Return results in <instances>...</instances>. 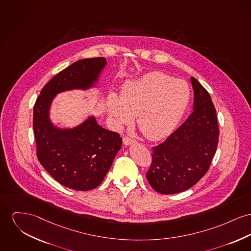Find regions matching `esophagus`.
Wrapping results in <instances>:
<instances>
[{"mask_svg":"<svg viewBox=\"0 0 251 251\" xmlns=\"http://www.w3.org/2000/svg\"><path fill=\"white\" fill-rule=\"evenodd\" d=\"M123 142H124V144H125L126 146H129V145L134 144L136 141L133 140V139H131V138H129V137H127V136H124Z\"/></svg>","mask_w":251,"mask_h":251,"instance_id":"34e87169","label":"esophagus"}]
</instances>
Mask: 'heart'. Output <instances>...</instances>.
I'll use <instances>...</instances> for the list:
<instances>
[{
    "instance_id": "heart-1",
    "label": "heart",
    "mask_w": 251,
    "mask_h": 251,
    "mask_svg": "<svg viewBox=\"0 0 251 251\" xmlns=\"http://www.w3.org/2000/svg\"><path fill=\"white\" fill-rule=\"evenodd\" d=\"M189 100L186 82L155 71L125 84L120 99L110 96L107 108L118 126L130 124L137 116L141 132L151 140H160L178 126Z\"/></svg>"
}]
</instances>
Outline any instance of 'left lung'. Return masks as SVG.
<instances>
[{
    "label": "left lung",
    "instance_id": "1",
    "mask_svg": "<svg viewBox=\"0 0 251 251\" xmlns=\"http://www.w3.org/2000/svg\"><path fill=\"white\" fill-rule=\"evenodd\" d=\"M194 110L162 144L153 147L146 176L161 194H175L197 184L209 169L219 141L216 109L209 93L191 77Z\"/></svg>",
    "mask_w": 251,
    "mask_h": 251
}]
</instances>
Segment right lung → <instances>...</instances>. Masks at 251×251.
Returning <instances> with one entry per match:
<instances>
[{
	"mask_svg": "<svg viewBox=\"0 0 251 251\" xmlns=\"http://www.w3.org/2000/svg\"><path fill=\"white\" fill-rule=\"evenodd\" d=\"M105 63L103 57L75 62L43 87L34 104L38 160L58 183L74 190H91L102 182L122 148V137L102 128L93 117L74 129H58L50 122L49 109L55 94L91 86Z\"/></svg>",
	"mask_w": 251,
	"mask_h": 251,
	"instance_id": "right-lung-1",
	"label": "right lung"
}]
</instances>
